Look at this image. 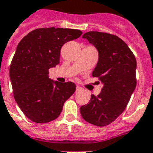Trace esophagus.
<instances>
[{
	"label": "esophagus",
	"instance_id": "esophagus-1",
	"mask_svg": "<svg viewBox=\"0 0 153 153\" xmlns=\"http://www.w3.org/2000/svg\"><path fill=\"white\" fill-rule=\"evenodd\" d=\"M82 90V88H80V87H79V86H77L76 88V91H79Z\"/></svg>",
	"mask_w": 153,
	"mask_h": 153
}]
</instances>
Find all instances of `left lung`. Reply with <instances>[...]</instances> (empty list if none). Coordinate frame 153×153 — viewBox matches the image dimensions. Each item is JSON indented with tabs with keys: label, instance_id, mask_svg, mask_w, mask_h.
I'll list each match as a JSON object with an SVG mask.
<instances>
[{
	"label": "left lung",
	"instance_id": "left-lung-1",
	"mask_svg": "<svg viewBox=\"0 0 153 153\" xmlns=\"http://www.w3.org/2000/svg\"><path fill=\"white\" fill-rule=\"evenodd\" d=\"M99 53L92 76L103 86L98 96L91 95L80 113L86 122L105 126L114 122L125 110L136 87V59L123 39L112 34L88 31L82 36Z\"/></svg>",
	"mask_w": 153,
	"mask_h": 153
}]
</instances>
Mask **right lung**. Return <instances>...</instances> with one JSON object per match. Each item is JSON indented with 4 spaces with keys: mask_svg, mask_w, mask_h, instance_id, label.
Returning <instances> with one entry per match:
<instances>
[{
    "mask_svg": "<svg viewBox=\"0 0 153 153\" xmlns=\"http://www.w3.org/2000/svg\"><path fill=\"white\" fill-rule=\"evenodd\" d=\"M82 34L76 29L38 28L19 42L10 64V78L15 101L30 121L47 123L56 119L75 91L74 82L51 80L48 70L59 64L62 45Z\"/></svg>",
    "mask_w": 153,
    "mask_h": 153,
    "instance_id": "add662e5",
    "label": "right lung"
}]
</instances>
